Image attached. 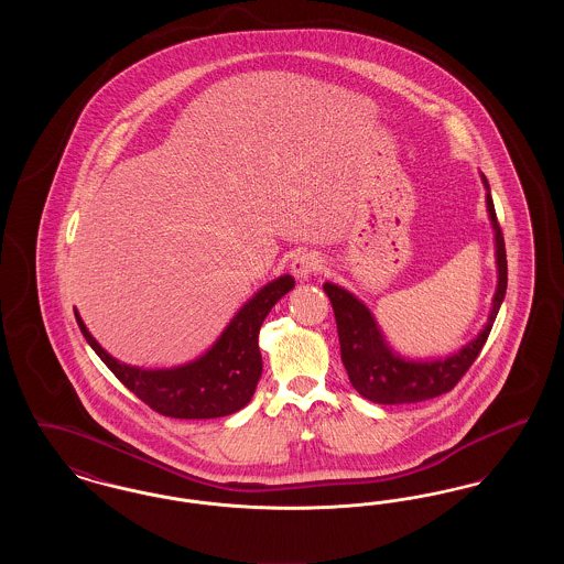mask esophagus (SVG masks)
I'll list each match as a JSON object with an SVG mask.
<instances>
[{
  "mask_svg": "<svg viewBox=\"0 0 564 564\" xmlns=\"http://www.w3.org/2000/svg\"><path fill=\"white\" fill-rule=\"evenodd\" d=\"M290 269L294 272L297 281H308L313 274H317L322 270V260L315 253H300L292 260Z\"/></svg>",
  "mask_w": 564,
  "mask_h": 564,
  "instance_id": "esophagus-1",
  "label": "esophagus"
}]
</instances>
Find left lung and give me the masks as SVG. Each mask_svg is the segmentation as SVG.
<instances>
[{
  "label": "left lung",
  "instance_id": "1",
  "mask_svg": "<svg viewBox=\"0 0 564 564\" xmlns=\"http://www.w3.org/2000/svg\"><path fill=\"white\" fill-rule=\"evenodd\" d=\"M480 180L486 189V214L495 235L497 288L482 329L460 349L444 357L427 359L402 355L400 350L393 349L382 327L376 322L375 313L368 308L364 300H359L352 292L332 281L323 283V292L329 297L336 315L343 364L347 368L350 384L361 398L389 405L437 398L442 393H448L480 355L508 290L506 242L497 224L490 186L484 173H480Z\"/></svg>",
  "mask_w": 564,
  "mask_h": 564
}]
</instances>
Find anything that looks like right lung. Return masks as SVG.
<instances>
[{"mask_svg": "<svg viewBox=\"0 0 564 564\" xmlns=\"http://www.w3.org/2000/svg\"><path fill=\"white\" fill-rule=\"evenodd\" d=\"M292 290V274L272 279L242 304L209 349L171 368H141L111 357L88 332L78 308L74 313L90 349L141 402L171 419H217L239 412L253 398L262 376L260 327Z\"/></svg>", "mask_w": 564, "mask_h": 564, "instance_id": "1", "label": "right lung"}]
</instances>
